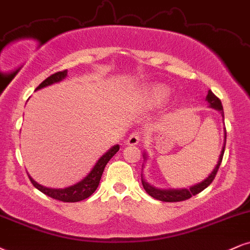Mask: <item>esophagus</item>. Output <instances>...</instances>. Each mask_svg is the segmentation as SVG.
I'll use <instances>...</instances> for the list:
<instances>
[{
    "label": "esophagus",
    "mask_w": 250,
    "mask_h": 250,
    "mask_svg": "<svg viewBox=\"0 0 250 250\" xmlns=\"http://www.w3.org/2000/svg\"><path fill=\"white\" fill-rule=\"evenodd\" d=\"M140 138H141L140 132L139 131H134L133 133H131L130 135H128V138H127V140H126V143H127L128 145H132V146H133V145L139 144Z\"/></svg>",
    "instance_id": "34e87169"
}]
</instances>
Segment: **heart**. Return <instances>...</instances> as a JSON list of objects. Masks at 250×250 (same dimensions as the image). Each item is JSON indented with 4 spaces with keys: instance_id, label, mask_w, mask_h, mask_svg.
I'll list each match as a JSON object with an SVG mask.
<instances>
[{
    "instance_id": "obj_1",
    "label": "heart",
    "mask_w": 250,
    "mask_h": 250,
    "mask_svg": "<svg viewBox=\"0 0 250 250\" xmlns=\"http://www.w3.org/2000/svg\"><path fill=\"white\" fill-rule=\"evenodd\" d=\"M169 91L166 87H162V85H153L149 90V96L154 102L156 103H161L168 97Z\"/></svg>"
}]
</instances>
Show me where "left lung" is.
I'll return each mask as SVG.
<instances>
[{
	"instance_id": "1",
	"label": "left lung",
	"mask_w": 250,
	"mask_h": 250,
	"mask_svg": "<svg viewBox=\"0 0 250 250\" xmlns=\"http://www.w3.org/2000/svg\"><path fill=\"white\" fill-rule=\"evenodd\" d=\"M206 101L210 103L211 107H214V109L219 110L221 112V115L224 117V111H223V104H221V101L212 92L211 90H208V96H206ZM225 145H226V128H225V140H224V146H223V150H221L219 160H218L217 166L213 169V171L211 172L210 176H208L206 180L203 182H200L199 184L197 186L191 187L190 189H182V190H160V189H155L152 186H149L148 183L143 181V187L144 189L146 190V192L148 193L149 196H152L153 198L161 200V202H182V200H187L191 198L192 196L198 195L199 192H202L203 190L206 189L210 184L212 183V181L214 180L215 175H217L218 169H219L221 161H223V156H224V152H225Z\"/></svg>"
}]
</instances>
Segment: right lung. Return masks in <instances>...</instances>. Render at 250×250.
Returning <instances> with one entry per match:
<instances>
[{
  "instance_id": "1",
  "label": "right lung",
  "mask_w": 250,
  "mask_h": 250,
  "mask_svg": "<svg viewBox=\"0 0 250 250\" xmlns=\"http://www.w3.org/2000/svg\"><path fill=\"white\" fill-rule=\"evenodd\" d=\"M66 76H67V69L62 70V72H57L52 74L51 76H48L47 79L44 80V81L40 83L38 87H37V90L46 87V85H50V84H53L55 82H59L62 79L66 78ZM118 150H119V145L113 146L109 152L104 154V155L98 160L96 165H95V167L92 168V170L90 172H89L87 177L83 178V180L81 182H79L78 184H74V186L66 188V189H50V188L42 187L40 184L37 183V182L33 181L30 176L29 178L31 183L33 184V187L37 188L39 191H42V192L45 193V195L51 197V198H54L64 203L80 202V200H83L88 198V197H90L92 193L95 192V190L97 189L98 184H100L102 174H103L106 163L110 161V159L112 158Z\"/></svg>"
}]
</instances>
